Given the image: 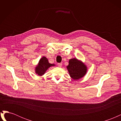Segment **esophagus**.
Wrapping results in <instances>:
<instances>
[{
  "label": "esophagus",
  "mask_w": 121,
  "mask_h": 121,
  "mask_svg": "<svg viewBox=\"0 0 121 121\" xmlns=\"http://www.w3.org/2000/svg\"><path fill=\"white\" fill-rule=\"evenodd\" d=\"M57 66H58V67H60V68L61 67V66H62V64H61V63H58V64H57Z\"/></svg>",
  "instance_id": "34e87169"
}]
</instances>
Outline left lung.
I'll return each mask as SVG.
<instances>
[{"label":"left lung","instance_id":"1","mask_svg":"<svg viewBox=\"0 0 121 121\" xmlns=\"http://www.w3.org/2000/svg\"><path fill=\"white\" fill-rule=\"evenodd\" d=\"M67 68L71 77L75 80L81 79L85 75L87 71L86 65L76 58L70 59Z\"/></svg>","mask_w":121,"mask_h":121}]
</instances>
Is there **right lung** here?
Segmentation results:
<instances>
[{
  "mask_svg": "<svg viewBox=\"0 0 121 121\" xmlns=\"http://www.w3.org/2000/svg\"><path fill=\"white\" fill-rule=\"evenodd\" d=\"M54 65V64H50L46 57L43 56L39 60V63L35 68V73L39 76H42L49 68Z\"/></svg>",
  "mask_w": 121,
  "mask_h": 121,
  "instance_id": "add662e5",
  "label": "right lung"
}]
</instances>
